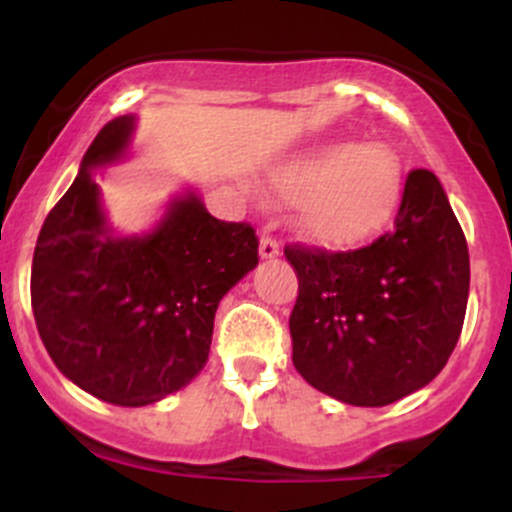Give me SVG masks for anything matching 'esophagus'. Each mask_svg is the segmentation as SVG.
Here are the masks:
<instances>
[{
  "label": "esophagus",
  "mask_w": 512,
  "mask_h": 512,
  "mask_svg": "<svg viewBox=\"0 0 512 512\" xmlns=\"http://www.w3.org/2000/svg\"><path fill=\"white\" fill-rule=\"evenodd\" d=\"M280 255V242L275 240V237L265 235L260 240V257L262 260H272V257Z\"/></svg>",
  "instance_id": "esophagus-1"
}]
</instances>
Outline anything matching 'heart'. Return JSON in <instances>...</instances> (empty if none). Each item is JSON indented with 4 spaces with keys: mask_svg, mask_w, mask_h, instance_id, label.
<instances>
[{
    "mask_svg": "<svg viewBox=\"0 0 512 512\" xmlns=\"http://www.w3.org/2000/svg\"><path fill=\"white\" fill-rule=\"evenodd\" d=\"M270 188L297 200L294 223L307 240L342 250L391 223L401 203V165L384 143L332 141L275 165Z\"/></svg>",
    "mask_w": 512,
    "mask_h": 512,
    "instance_id": "heart-1",
    "label": "heart"
}]
</instances>
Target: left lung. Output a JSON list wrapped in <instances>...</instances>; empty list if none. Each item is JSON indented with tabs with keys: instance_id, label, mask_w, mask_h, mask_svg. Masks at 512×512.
Returning a JSON list of instances; mask_svg holds the SVG:
<instances>
[{
	"instance_id": "8db88e82",
	"label": "left lung",
	"mask_w": 512,
	"mask_h": 512,
	"mask_svg": "<svg viewBox=\"0 0 512 512\" xmlns=\"http://www.w3.org/2000/svg\"><path fill=\"white\" fill-rule=\"evenodd\" d=\"M299 280L289 314L294 369L352 406H386L446 366L471 285L468 245L431 170L406 178L394 227L349 252L287 245Z\"/></svg>"
}]
</instances>
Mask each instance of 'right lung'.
Instances as JSON below:
<instances>
[{
    "mask_svg": "<svg viewBox=\"0 0 512 512\" xmlns=\"http://www.w3.org/2000/svg\"><path fill=\"white\" fill-rule=\"evenodd\" d=\"M133 121L118 116L98 131L32 262V309L51 361L116 406L156 404L203 371L220 299L260 260L255 227L213 218L195 193L175 198L146 235H113L96 168L123 156Z\"/></svg>",
    "mask_w": 512,
    "mask_h": 512,
    "instance_id": "1",
    "label": "right lung"
}]
</instances>
